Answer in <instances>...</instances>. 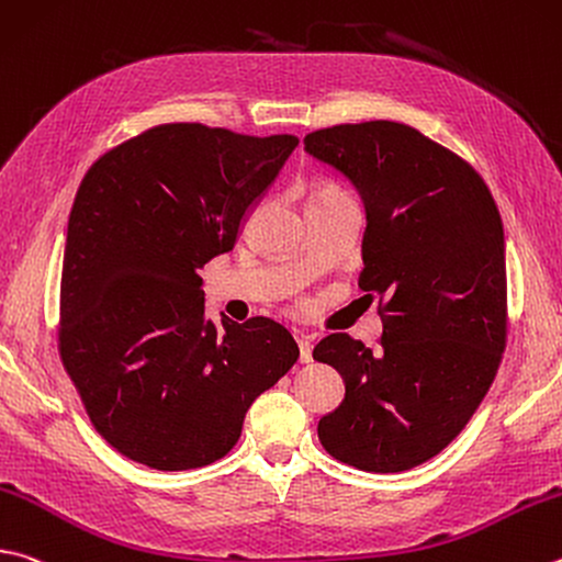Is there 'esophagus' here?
<instances>
[{"mask_svg": "<svg viewBox=\"0 0 562 562\" xmlns=\"http://www.w3.org/2000/svg\"><path fill=\"white\" fill-rule=\"evenodd\" d=\"M297 346H300V361L310 363L312 361V339H310V336H297Z\"/></svg>", "mask_w": 562, "mask_h": 562, "instance_id": "obj_1", "label": "esophagus"}]
</instances>
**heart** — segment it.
<instances>
[{
	"label": "heart",
	"instance_id": "1",
	"mask_svg": "<svg viewBox=\"0 0 562 562\" xmlns=\"http://www.w3.org/2000/svg\"><path fill=\"white\" fill-rule=\"evenodd\" d=\"M336 193H341L339 189H331V187H326V189H322V191H316L314 196H336Z\"/></svg>",
	"mask_w": 562,
	"mask_h": 562
}]
</instances>
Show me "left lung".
<instances>
[{
    "label": "left lung",
    "instance_id": "left-lung-1",
    "mask_svg": "<svg viewBox=\"0 0 562 562\" xmlns=\"http://www.w3.org/2000/svg\"><path fill=\"white\" fill-rule=\"evenodd\" d=\"M304 151L353 183L366 209L359 288L381 300V351L329 334L314 361L346 395L316 432L339 462L405 472L474 415L506 346L504 226L484 179L391 120L310 132Z\"/></svg>",
    "mask_w": 562,
    "mask_h": 562
}]
</instances>
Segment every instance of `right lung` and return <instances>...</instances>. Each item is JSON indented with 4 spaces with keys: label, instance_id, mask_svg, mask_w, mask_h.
I'll return each mask as SVG.
<instances>
[{
    "label": "right lung",
    "instance_id": "obj_1",
    "mask_svg": "<svg viewBox=\"0 0 562 562\" xmlns=\"http://www.w3.org/2000/svg\"><path fill=\"white\" fill-rule=\"evenodd\" d=\"M294 135L199 122L151 127L88 169L68 218L58 351L95 430L161 472L206 467L238 442L255 397L300 359L268 316L203 314L199 270L233 250Z\"/></svg>",
    "mask_w": 562,
    "mask_h": 562
}]
</instances>
